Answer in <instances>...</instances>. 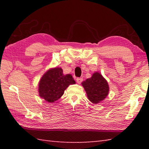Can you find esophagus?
<instances>
[{"mask_svg":"<svg viewBox=\"0 0 149 149\" xmlns=\"http://www.w3.org/2000/svg\"><path fill=\"white\" fill-rule=\"evenodd\" d=\"M82 81H83V78H81V77H77L76 79V81L77 84H80L82 82Z\"/></svg>","mask_w":149,"mask_h":149,"instance_id":"1","label":"esophagus"}]
</instances>
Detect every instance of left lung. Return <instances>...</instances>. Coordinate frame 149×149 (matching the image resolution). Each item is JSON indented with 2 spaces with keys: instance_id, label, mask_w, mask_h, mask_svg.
Listing matches in <instances>:
<instances>
[{
  "instance_id": "obj_1",
  "label": "left lung",
  "mask_w": 149,
  "mask_h": 149,
  "mask_svg": "<svg viewBox=\"0 0 149 149\" xmlns=\"http://www.w3.org/2000/svg\"><path fill=\"white\" fill-rule=\"evenodd\" d=\"M88 99L93 104H98L107 98L109 85L105 78L99 72H95L91 77L81 83Z\"/></svg>"
}]
</instances>
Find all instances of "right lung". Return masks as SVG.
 <instances>
[{
	"instance_id": "right-lung-1",
	"label": "right lung",
	"mask_w": 149,
	"mask_h": 149,
	"mask_svg": "<svg viewBox=\"0 0 149 149\" xmlns=\"http://www.w3.org/2000/svg\"><path fill=\"white\" fill-rule=\"evenodd\" d=\"M75 81L71 74L64 75L61 68H50L39 82V95L48 102H54L64 95V91Z\"/></svg>"
}]
</instances>
